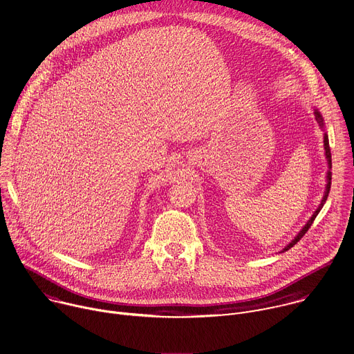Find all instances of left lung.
I'll return each instance as SVG.
<instances>
[{
    "mask_svg": "<svg viewBox=\"0 0 354 354\" xmlns=\"http://www.w3.org/2000/svg\"><path fill=\"white\" fill-rule=\"evenodd\" d=\"M314 115H315V120H317V122L319 124V127L321 128H324V120H322V116H321V113H319V111L318 109H314ZM324 149H325V157H326V161H328V168H329V171H328V174H326V187H325V193H324V197H322V201H321V204H319V207L315 209V212L313 214V216L307 221V223L304 225V227L297 233V236L282 250V253L283 252H286V250H289L290 248H293L303 236L306 234V232L310 229V226H311V223L314 222V219H315V216L318 215V212L321 211V208L324 207V204H325V201H326V198H328V194H329V189H330V179H332V174H330V168H332V160H330V149H329V140H328V135L325 133L324 135Z\"/></svg>",
    "mask_w": 354,
    "mask_h": 354,
    "instance_id": "8db88e82",
    "label": "left lung"
}]
</instances>
